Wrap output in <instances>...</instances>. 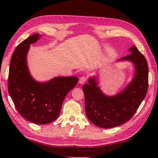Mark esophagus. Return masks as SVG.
Instances as JSON below:
<instances>
[{"label":"esophagus","mask_w":158,"mask_h":158,"mask_svg":"<svg viewBox=\"0 0 158 158\" xmlns=\"http://www.w3.org/2000/svg\"><path fill=\"white\" fill-rule=\"evenodd\" d=\"M86 81H87V78H86V77H85V76H83L79 79V83L81 84H84Z\"/></svg>","instance_id":"esophagus-1"}]
</instances>
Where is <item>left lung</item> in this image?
<instances>
[{
  "mask_svg": "<svg viewBox=\"0 0 158 158\" xmlns=\"http://www.w3.org/2000/svg\"><path fill=\"white\" fill-rule=\"evenodd\" d=\"M131 53L121 60H130L135 65L133 81L124 91L114 97H106L96 86L94 79L83 85L85 113L90 121L101 128H113L130 120L147 95L148 68L147 59L133 45Z\"/></svg>",
  "mask_w": 158,
  "mask_h": 158,
  "instance_id": "1",
  "label": "left lung"
}]
</instances>
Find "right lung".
<instances>
[{"label":"right lung","instance_id":"right-lung-1","mask_svg":"<svg viewBox=\"0 0 158 158\" xmlns=\"http://www.w3.org/2000/svg\"><path fill=\"white\" fill-rule=\"evenodd\" d=\"M38 33L21 42L11 56L8 92L19 113L37 124L52 122L59 117L65 96L78 82L77 77H59L47 83L36 82L31 78L26 64L30 44L39 39Z\"/></svg>","mask_w":158,"mask_h":158}]
</instances>
